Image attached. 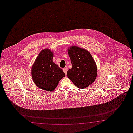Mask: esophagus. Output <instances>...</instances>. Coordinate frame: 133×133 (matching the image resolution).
I'll return each instance as SVG.
<instances>
[{"label": "esophagus", "mask_w": 133, "mask_h": 133, "mask_svg": "<svg viewBox=\"0 0 133 133\" xmlns=\"http://www.w3.org/2000/svg\"><path fill=\"white\" fill-rule=\"evenodd\" d=\"M63 71L64 72L65 75H66L67 74V69L66 68H63Z\"/></svg>", "instance_id": "34e87169"}]
</instances>
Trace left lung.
Returning a JSON list of instances; mask_svg holds the SVG:
<instances>
[{
  "label": "left lung",
  "instance_id": "1",
  "mask_svg": "<svg viewBox=\"0 0 133 133\" xmlns=\"http://www.w3.org/2000/svg\"><path fill=\"white\" fill-rule=\"evenodd\" d=\"M72 68L67 77L78 88L84 89L93 83L97 76V68L93 57L88 51L76 46L68 49Z\"/></svg>",
  "mask_w": 133,
  "mask_h": 133
}]
</instances>
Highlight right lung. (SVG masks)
Segmentation results:
<instances>
[{
  "label": "right lung",
  "mask_w": 133,
  "mask_h": 133,
  "mask_svg": "<svg viewBox=\"0 0 133 133\" xmlns=\"http://www.w3.org/2000/svg\"><path fill=\"white\" fill-rule=\"evenodd\" d=\"M53 52L48 49L41 51L32 67V80L37 87L52 92L65 76L64 72L52 61Z\"/></svg>",
  "instance_id": "add662e5"
}]
</instances>
